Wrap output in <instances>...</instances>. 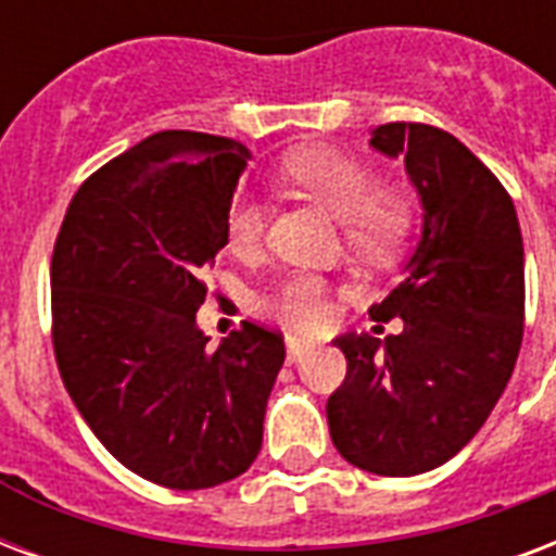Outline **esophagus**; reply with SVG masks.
<instances>
[{"label":"esophagus","instance_id":"esophagus-1","mask_svg":"<svg viewBox=\"0 0 556 556\" xmlns=\"http://www.w3.org/2000/svg\"><path fill=\"white\" fill-rule=\"evenodd\" d=\"M312 350H315V344H312V341H306V338H296V334H288L286 338V355L291 364L300 362V358L312 353Z\"/></svg>","mask_w":556,"mask_h":556}]
</instances>
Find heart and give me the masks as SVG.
Listing matches in <instances>:
<instances>
[{"label": "heart", "instance_id": "heart-1", "mask_svg": "<svg viewBox=\"0 0 556 556\" xmlns=\"http://www.w3.org/2000/svg\"><path fill=\"white\" fill-rule=\"evenodd\" d=\"M286 177L338 218L346 248L367 260H388L405 244L417 201L405 184L376 180L370 165L334 148H300L286 160ZM227 248L250 260L265 244L268 203L239 194L227 210ZM262 312L294 332H315L332 320V282L315 270H291L262 300Z\"/></svg>", "mask_w": 556, "mask_h": 556}]
</instances>
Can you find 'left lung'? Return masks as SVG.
Masks as SVG:
<instances>
[{
	"mask_svg": "<svg viewBox=\"0 0 556 556\" xmlns=\"http://www.w3.org/2000/svg\"><path fill=\"white\" fill-rule=\"evenodd\" d=\"M370 146L405 156L422 198L408 277L370 308L402 332H346V379L326 402L334 448L372 476L408 478L476 438L507 388L525 329V250L510 194L469 148L422 122H391Z\"/></svg>",
	"mask_w": 556,
	"mask_h": 556,
	"instance_id": "obj_1",
	"label": "left lung"
}]
</instances>
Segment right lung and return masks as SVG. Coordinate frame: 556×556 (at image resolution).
I'll list each match as a JSON object with an SVG mask.
<instances>
[{"mask_svg": "<svg viewBox=\"0 0 556 556\" xmlns=\"http://www.w3.org/2000/svg\"><path fill=\"white\" fill-rule=\"evenodd\" d=\"M248 146L163 130L92 172L52 253V344L75 408L118 464L172 490L248 472L282 334L244 320L215 353L194 315L227 244Z\"/></svg>", "mask_w": 556, "mask_h": 556, "instance_id": "1", "label": "right lung"}]
</instances>
